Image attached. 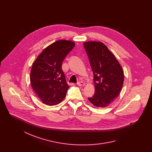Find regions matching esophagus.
Here are the masks:
<instances>
[{
    "instance_id": "esophagus-1",
    "label": "esophagus",
    "mask_w": 152,
    "mask_h": 152,
    "mask_svg": "<svg viewBox=\"0 0 152 152\" xmlns=\"http://www.w3.org/2000/svg\"><path fill=\"white\" fill-rule=\"evenodd\" d=\"M77 84L79 86H85V84L84 83L82 82V81H79L77 83Z\"/></svg>"
}]
</instances>
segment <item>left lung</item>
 I'll return each mask as SVG.
<instances>
[{"instance_id":"1","label":"left lung","mask_w":152,"mask_h":152,"mask_svg":"<svg viewBox=\"0 0 152 152\" xmlns=\"http://www.w3.org/2000/svg\"><path fill=\"white\" fill-rule=\"evenodd\" d=\"M94 74L95 94L88 98L94 106L105 108L120 94L124 80L123 68L115 55L100 42L84 43Z\"/></svg>"}]
</instances>
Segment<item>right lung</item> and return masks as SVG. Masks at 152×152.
I'll list each match as a JSON object with an SVG mask.
<instances>
[{
    "label": "right lung",
    "instance_id": "1",
    "mask_svg": "<svg viewBox=\"0 0 152 152\" xmlns=\"http://www.w3.org/2000/svg\"><path fill=\"white\" fill-rule=\"evenodd\" d=\"M75 43L60 40L50 44L39 55L30 73L31 87L45 104L56 105L65 98L69 88L62 71V63Z\"/></svg>",
    "mask_w": 152,
    "mask_h": 152
}]
</instances>
